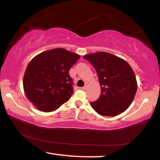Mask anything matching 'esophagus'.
Masks as SVG:
<instances>
[{
    "label": "esophagus",
    "instance_id": "1",
    "mask_svg": "<svg viewBox=\"0 0 160 160\" xmlns=\"http://www.w3.org/2000/svg\"><path fill=\"white\" fill-rule=\"evenodd\" d=\"M88 83H86L85 85V86H84L83 88H82V89L83 90H85L87 88H88Z\"/></svg>",
    "mask_w": 160,
    "mask_h": 160
}]
</instances>
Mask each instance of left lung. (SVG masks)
<instances>
[{
  "mask_svg": "<svg viewBox=\"0 0 160 160\" xmlns=\"http://www.w3.org/2000/svg\"><path fill=\"white\" fill-rule=\"evenodd\" d=\"M97 71L101 88L99 98L90 102L101 115L114 117L129 108L137 90L132 68L126 61L108 52H98L83 57Z\"/></svg>",
  "mask_w": 160,
  "mask_h": 160,
  "instance_id": "obj_1",
  "label": "left lung"
}]
</instances>
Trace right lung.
<instances>
[{
	"instance_id": "add662e5",
	"label": "right lung",
	"mask_w": 160,
	"mask_h": 160,
	"mask_svg": "<svg viewBox=\"0 0 160 160\" xmlns=\"http://www.w3.org/2000/svg\"><path fill=\"white\" fill-rule=\"evenodd\" d=\"M80 55L63 48L38 54L25 71V94L38 110L52 112L68 101L73 92L69 70Z\"/></svg>"
}]
</instances>
